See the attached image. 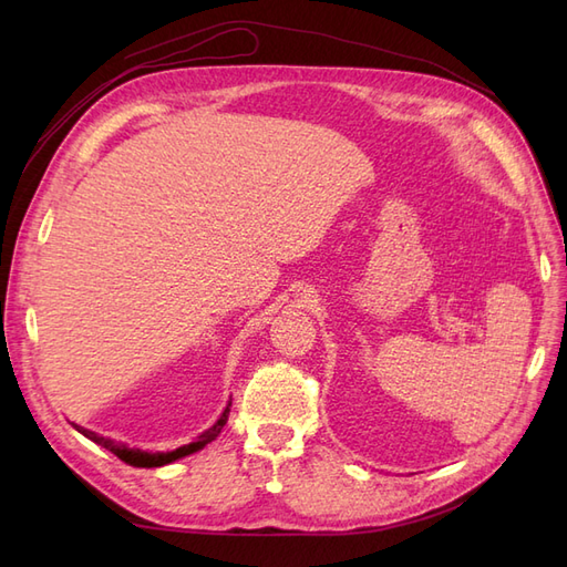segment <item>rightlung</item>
<instances>
[{
  "label": "right lung",
  "mask_w": 567,
  "mask_h": 567,
  "mask_svg": "<svg viewBox=\"0 0 567 567\" xmlns=\"http://www.w3.org/2000/svg\"><path fill=\"white\" fill-rule=\"evenodd\" d=\"M229 406H231V402L227 404L225 411H221V416L217 419V423H215L213 427H208V431H205L203 435H198L196 442L184 444V447H179V450H175V452H158V454H148V452H142V450H132V447H127V444H120V442H113V440H109V437H101V435H96V433H92V431H84V427H80V425H75V423H73V425L78 427V431H80L84 437H90L92 442L101 444V447H106V450L113 452L120 461L130 463V466H134V468H156V466H165V463H173V461H177V458H182V456H186V454H194V452L203 450L208 442H213V440L221 433V427H225V423H227Z\"/></svg>",
  "instance_id": "right-lung-1"
}]
</instances>
